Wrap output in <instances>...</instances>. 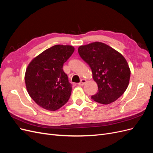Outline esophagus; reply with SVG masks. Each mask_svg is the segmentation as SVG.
<instances>
[{
  "label": "esophagus",
  "instance_id": "34e87169",
  "mask_svg": "<svg viewBox=\"0 0 153 153\" xmlns=\"http://www.w3.org/2000/svg\"><path fill=\"white\" fill-rule=\"evenodd\" d=\"M86 82H87V80L85 79H82L80 82L78 84H79V85H84L86 84Z\"/></svg>",
  "mask_w": 153,
  "mask_h": 153
}]
</instances>
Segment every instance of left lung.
Segmentation results:
<instances>
[{
  "label": "left lung",
  "instance_id": "left-lung-1",
  "mask_svg": "<svg viewBox=\"0 0 153 153\" xmlns=\"http://www.w3.org/2000/svg\"><path fill=\"white\" fill-rule=\"evenodd\" d=\"M78 52L89 64L98 87V92L91 96L92 100L107 105L123 94L129 85L131 71L121 53L101 42L80 46Z\"/></svg>",
  "mask_w": 153,
  "mask_h": 153
}]
</instances>
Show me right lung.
Wrapping results in <instances>:
<instances>
[{
    "mask_svg": "<svg viewBox=\"0 0 153 153\" xmlns=\"http://www.w3.org/2000/svg\"><path fill=\"white\" fill-rule=\"evenodd\" d=\"M74 50L71 45H54L37 55L27 66L26 89L41 107L55 111L68 102L72 87L62 67Z\"/></svg>",
    "mask_w": 153,
    "mask_h": 153,
    "instance_id": "1",
    "label": "right lung"
}]
</instances>
